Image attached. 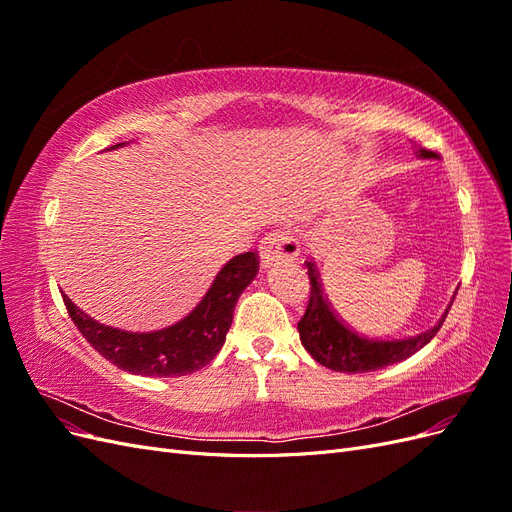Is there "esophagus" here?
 Instances as JSON below:
<instances>
[{
	"label": "esophagus",
	"instance_id": "esophagus-1",
	"mask_svg": "<svg viewBox=\"0 0 512 512\" xmlns=\"http://www.w3.org/2000/svg\"><path fill=\"white\" fill-rule=\"evenodd\" d=\"M299 256V241L290 230H273L262 237L258 245L260 267H269L273 262L294 260Z\"/></svg>",
	"mask_w": 512,
	"mask_h": 512
}]
</instances>
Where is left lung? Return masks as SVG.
<instances>
[{"label":"left lung","instance_id":"8db88e82","mask_svg":"<svg viewBox=\"0 0 512 512\" xmlns=\"http://www.w3.org/2000/svg\"><path fill=\"white\" fill-rule=\"evenodd\" d=\"M418 158H436V153L423 147L416 149ZM309 273V303L303 318L299 320V337L303 348L314 356V361L329 367L333 371H346V374H363V371H376L386 365H393L408 359L414 352L427 346L433 335L442 327V316L438 327L429 329L408 339H376L361 335L346 324L333 309L331 301L324 294L320 284V275L314 267V262H305Z\"/></svg>","mask_w":512,"mask_h":512}]
</instances>
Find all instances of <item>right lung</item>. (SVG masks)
Returning <instances> with one entry per match:
<instances>
[{
	"mask_svg": "<svg viewBox=\"0 0 512 512\" xmlns=\"http://www.w3.org/2000/svg\"><path fill=\"white\" fill-rule=\"evenodd\" d=\"M128 143L113 145V151ZM258 273V256L245 252L230 258L215 275L207 294L192 312L160 331L132 333L87 316L64 294L68 314L76 329L106 361L123 371L151 378L185 376L205 367L226 342L237 299Z\"/></svg>",
	"mask_w": 512,
	"mask_h": 512,
	"instance_id": "add662e5",
	"label": "right lung"
}]
</instances>
